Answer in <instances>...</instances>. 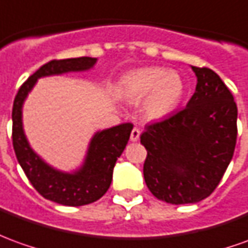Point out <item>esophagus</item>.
Wrapping results in <instances>:
<instances>
[{
	"mask_svg": "<svg viewBox=\"0 0 248 248\" xmlns=\"http://www.w3.org/2000/svg\"><path fill=\"white\" fill-rule=\"evenodd\" d=\"M140 136H141V131L134 127V129L131 130V134H130V141L131 142H137L140 140Z\"/></svg>",
	"mask_w": 248,
	"mask_h": 248,
	"instance_id": "1",
	"label": "esophagus"
}]
</instances>
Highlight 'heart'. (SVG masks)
I'll list each match as a JSON object with an SVG mask.
<instances>
[{"mask_svg": "<svg viewBox=\"0 0 248 248\" xmlns=\"http://www.w3.org/2000/svg\"><path fill=\"white\" fill-rule=\"evenodd\" d=\"M185 93L181 75L162 67H143L131 71L119 83L121 98L131 105L143 100L141 112L148 121H158L172 114Z\"/></svg>", "mask_w": 248, "mask_h": 248, "instance_id": "heart-1", "label": "heart"}]
</instances>
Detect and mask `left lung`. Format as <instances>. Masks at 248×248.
<instances>
[{"label": "left lung", "mask_w": 248, "mask_h": 248, "mask_svg": "<svg viewBox=\"0 0 248 248\" xmlns=\"http://www.w3.org/2000/svg\"><path fill=\"white\" fill-rule=\"evenodd\" d=\"M195 94L184 110L148 124L141 143L148 150L143 177L149 190L169 204L208 197L232 160L238 107L220 76L192 67Z\"/></svg>", "instance_id": "left-lung-1"}]
</instances>
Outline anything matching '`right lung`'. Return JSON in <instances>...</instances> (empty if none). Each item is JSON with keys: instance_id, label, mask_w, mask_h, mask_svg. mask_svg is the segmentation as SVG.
Returning a JSON list of instances; mask_svg holds the SVG:
<instances>
[{"instance_id": "1", "label": "right lung", "mask_w": 248, "mask_h": 248, "mask_svg": "<svg viewBox=\"0 0 248 248\" xmlns=\"http://www.w3.org/2000/svg\"><path fill=\"white\" fill-rule=\"evenodd\" d=\"M96 60L76 58L44 64L20 87L13 103V148L18 164L41 196L62 205L80 207L99 200L106 193L111 184L115 162L127 145L133 124H122L96 131L88 143L82 165L74 172H63L49 165L32 149L24 131L22 107L40 78L84 72L94 68Z\"/></svg>"}]
</instances>
